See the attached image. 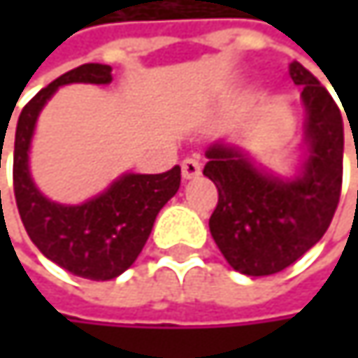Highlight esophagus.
Listing matches in <instances>:
<instances>
[{"instance_id": "esophagus-1", "label": "esophagus", "mask_w": 358, "mask_h": 358, "mask_svg": "<svg viewBox=\"0 0 358 358\" xmlns=\"http://www.w3.org/2000/svg\"><path fill=\"white\" fill-rule=\"evenodd\" d=\"M182 176L186 180H194L201 176V164L194 157H186L182 162Z\"/></svg>"}]
</instances>
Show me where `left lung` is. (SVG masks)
<instances>
[{"label": "left lung", "mask_w": 358, "mask_h": 358, "mask_svg": "<svg viewBox=\"0 0 358 358\" xmlns=\"http://www.w3.org/2000/svg\"><path fill=\"white\" fill-rule=\"evenodd\" d=\"M290 78L303 87L309 155L301 176L280 180L259 172L224 143L207 149L203 174L217 186L211 236L226 261L245 275H271L315 247L336 213L342 190L344 126L336 101L299 62Z\"/></svg>", "instance_id": "obj_1"}]
</instances>
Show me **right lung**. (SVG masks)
<instances>
[{
  "mask_svg": "<svg viewBox=\"0 0 358 358\" xmlns=\"http://www.w3.org/2000/svg\"><path fill=\"white\" fill-rule=\"evenodd\" d=\"M70 83L108 85L111 66L83 64L41 89L24 106L14 141V196L31 241L47 259L78 278L113 280L136 261L159 209L178 192L180 168L164 174H124L103 194L83 205L45 199L29 172V147L38 111L57 87Z\"/></svg>",
  "mask_w": 358,
  "mask_h": 358,
  "instance_id": "add662e5",
  "label": "right lung"
}]
</instances>
